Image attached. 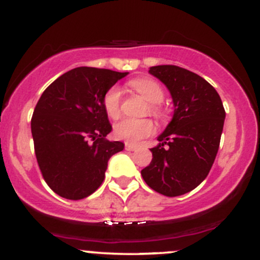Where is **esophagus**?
I'll return each mask as SVG.
<instances>
[{
    "mask_svg": "<svg viewBox=\"0 0 260 260\" xmlns=\"http://www.w3.org/2000/svg\"><path fill=\"white\" fill-rule=\"evenodd\" d=\"M138 149V147L137 145H133V144H128V143H126V150L127 151H134Z\"/></svg>",
    "mask_w": 260,
    "mask_h": 260,
    "instance_id": "1",
    "label": "esophagus"
}]
</instances>
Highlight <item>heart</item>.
<instances>
[{
	"label": "heart",
	"instance_id": "1",
	"mask_svg": "<svg viewBox=\"0 0 260 260\" xmlns=\"http://www.w3.org/2000/svg\"><path fill=\"white\" fill-rule=\"evenodd\" d=\"M129 85L139 92L148 103H150V112L154 116L159 117L161 110L159 104L164 100L165 92L161 88L159 83L149 78H136L131 80ZM121 104H122V91L118 86L113 85L104 95L103 105L111 118H118L121 115ZM154 132V124L150 120H133V118H123V120L116 123L115 136L118 139L124 140L128 143H138L145 137L150 136Z\"/></svg>",
	"mask_w": 260,
	"mask_h": 260
}]
</instances>
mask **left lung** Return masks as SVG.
Segmentation results:
<instances>
[{
  "instance_id": "8db88e82",
  "label": "left lung",
  "mask_w": 260,
  "mask_h": 260,
  "mask_svg": "<svg viewBox=\"0 0 260 260\" xmlns=\"http://www.w3.org/2000/svg\"><path fill=\"white\" fill-rule=\"evenodd\" d=\"M149 73L169 89L175 110L157 137L159 144L150 149L153 160L142 176L160 194H186L205 180L213 166L225 109L214 86L198 74L172 64L154 66Z\"/></svg>"
}]
</instances>
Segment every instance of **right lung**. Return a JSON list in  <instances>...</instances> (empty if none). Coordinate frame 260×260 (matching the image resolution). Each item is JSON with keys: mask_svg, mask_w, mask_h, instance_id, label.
Instances as JSON below:
<instances>
[{"mask_svg": "<svg viewBox=\"0 0 260 260\" xmlns=\"http://www.w3.org/2000/svg\"><path fill=\"white\" fill-rule=\"evenodd\" d=\"M127 72L77 67L51 83L31 117L37 160L45 182L71 201L86 198L105 178L107 162L122 151V142L105 137L112 131L103 99Z\"/></svg>", "mask_w": 260, "mask_h": 260, "instance_id": "obj_1", "label": "right lung"}]
</instances>
